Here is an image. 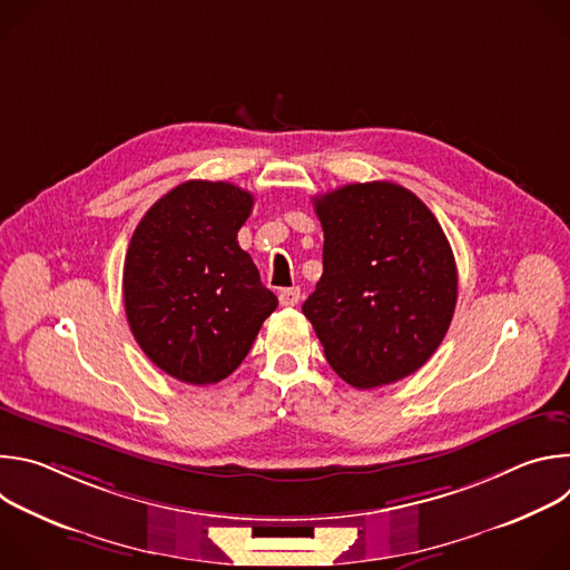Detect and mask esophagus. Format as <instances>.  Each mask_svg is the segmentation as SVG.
<instances>
[{"instance_id": "obj_1", "label": "esophagus", "mask_w": 570, "mask_h": 570, "mask_svg": "<svg viewBox=\"0 0 570 570\" xmlns=\"http://www.w3.org/2000/svg\"><path fill=\"white\" fill-rule=\"evenodd\" d=\"M297 302H299V288L297 286L279 291V304L282 306H295Z\"/></svg>"}]
</instances>
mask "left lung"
<instances>
[{
	"label": "left lung",
	"instance_id": "obj_1",
	"mask_svg": "<svg viewBox=\"0 0 570 570\" xmlns=\"http://www.w3.org/2000/svg\"><path fill=\"white\" fill-rule=\"evenodd\" d=\"M322 277L302 304L334 372L358 390L417 372L444 341L458 271L433 212L394 183L313 198Z\"/></svg>",
	"mask_w": 570,
	"mask_h": 570
}]
</instances>
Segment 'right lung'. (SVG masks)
I'll list each match as a JSON object with an SVG mask.
<instances>
[{
  "label": "right lung",
  "instance_id": "obj_1",
  "mask_svg": "<svg viewBox=\"0 0 570 570\" xmlns=\"http://www.w3.org/2000/svg\"><path fill=\"white\" fill-rule=\"evenodd\" d=\"M255 198L232 183L189 180L139 220L124 264V306L141 352L169 376L207 385L248 356L277 297L236 232Z\"/></svg>",
  "mask_w": 570,
  "mask_h": 570
}]
</instances>
